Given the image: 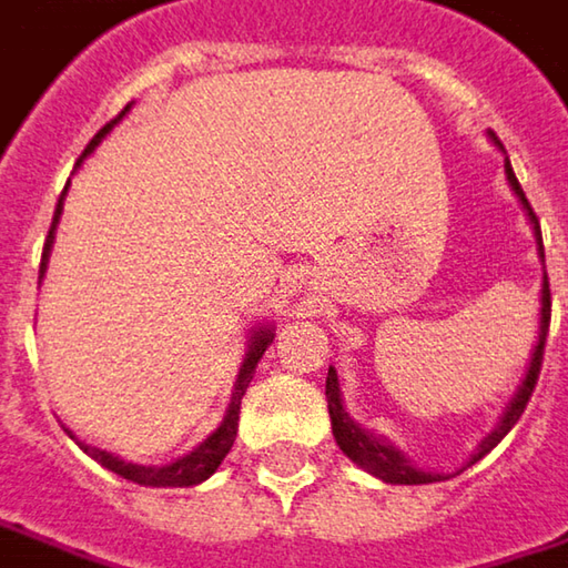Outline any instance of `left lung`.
Returning <instances> with one entry per match:
<instances>
[{"instance_id": "1", "label": "left lung", "mask_w": 568, "mask_h": 568, "mask_svg": "<svg viewBox=\"0 0 568 568\" xmlns=\"http://www.w3.org/2000/svg\"><path fill=\"white\" fill-rule=\"evenodd\" d=\"M488 135H490V142L504 152V145L497 142V135H494V132H488ZM504 175H507V184H510L514 197L520 201V207H524V214H527V221H530V227H534V236H537V253H540V263H542L540 221H537V214H534V207H530V201H527V194H524L520 181H517V175H514V169H510L507 155H504ZM546 328H549V280H546V263H542L537 341H534V351H530V361H527L524 381H520V387L514 389V396L507 399L504 413L497 416V426H494L488 436L478 442V448L471 452V458H468L462 468H468V465L481 462L490 448H494L500 438L507 436V433L517 426V419L524 416V409H527V403H530V393H534V387H537V377H540ZM325 396H328V416H332V433H335L337 448H341V452H344L357 468H364L367 475H374V478H381V481H387V485H436V481H448V478H452V475H442V471H433V468H419V465H416V462H413V458H409L396 442H389L387 436H377L374 429H364L357 419H351V413H347V406H344V396H341V384H337L335 367H328ZM462 468H458V471H462Z\"/></svg>"}]
</instances>
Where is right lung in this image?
<instances>
[{"mask_svg":"<svg viewBox=\"0 0 568 568\" xmlns=\"http://www.w3.org/2000/svg\"><path fill=\"white\" fill-rule=\"evenodd\" d=\"M130 110H132V103H126V110H123L113 123H106L103 130L90 139V145L83 149L80 162H83L87 155H93V152H97V145L110 135V130H113V126H116ZM68 184H71V181H68ZM64 194H68V187H64ZM64 194H61V201H58V211H54L51 231H48V240H44L38 283H41V280H44V273H48V260H51V246H54V231H58L61 214H64ZM273 332H276V328H273L270 322H260V325H253V328H250V335H246V354H243V364H240V371H236L231 403H227V413H224L221 426H217V429H214L207 438H201L191 452H184V455H179L175 462H169V465H139V462H130V458H120L116 452H106V448L87 445V442L74 436L68 426H64V433L74 438V442H78L80 448H83L97 465H103L106 471H113V475L126 478V481H132V485H142V488H194V485L207 481V478L221 468V462L227 458L233 438H236V426H240V399H243V393H246L250 381H253V371H256L260 357L266 354V347H270V344H273V337H276Z\"/></svg>","mask_w":568,"mask_h":568,"instance_id":"1","label":"right lung"}]
</instances>
